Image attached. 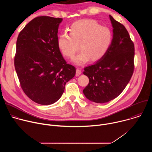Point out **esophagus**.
<instances>
[{
  "instance_id": "esophagus-1",
  "label": "esophagus",
  "mask_w": 152,
  "mask_h": 152,
  "mask_svg": "<svg viewBox=\"0 0 152 152\" xmlns=\"http://www.w3.org/2000/svg\"><path fill=\"white\" fill-rule=\"evenodd\" d=\"M81 73H82L81 70H80L79 69H76V76H79Z\"/></svg>"
}]
</instances>
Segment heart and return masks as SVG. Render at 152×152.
I'll use <instances>...</instances> for the list:
<instances>
[{"label":"heart","instance_id":"1","mask_svg":"<svg viewBox=\"0 0 152 152\" xmlns=\"http://www.w3.org/2000/svg\"><path fill=\"white\" fill-rule=\"evenodd\" d=\"M68 31L69 35L63 33L59 36L58 46L61 53L69 58L74 57L79 46L80 52L73 59L77 65L89 59L92 62L101 59L110 49L113 40L111 29L93 20L75 21Z\"/></svg>","mask_w":152,"mask_h":152}]
</instances>
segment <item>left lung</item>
<instances>
[{
  "mask_svg": "<svg viewBox=\"0 0 152 152\" xmlns=\"http://www.w3.org/2000/svg\"><path fill=\"white\" fill-rule=\"evenodd\" d=\"M113 27L110 49L101 59L84 69L89 78L83 93L88 100L103 103L118 97L131 80L134 70L135 48L126 28L110 15Z\"/></svg>",
  "mask_w": 152,
  "mask_h": 152,
  "instance_id": "1",
  "label": "left lung"
}]
</instances>
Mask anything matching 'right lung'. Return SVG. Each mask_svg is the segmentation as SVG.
<instances>
[{
	"label": "right lung",
	"mask_w": 152,
	"mask_h": 152,
	"mask_svg": "<svg viewBox=\"0 0 152 152\" xmlns=\"http://www.w3.org/2000/svg\"><path fill=\"white\" fill-rule=\"evenodd\" d=\"M61 18L39 16L18 34L15 69L25 94L34 102L51 104L62 95L66 83L76 74L58 46Z\"/></svg>",
	"instance_id": "right-lung-1"
}]
</instances>
